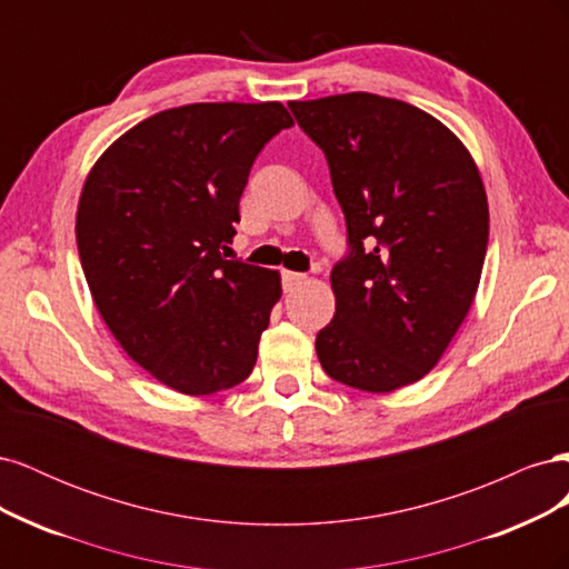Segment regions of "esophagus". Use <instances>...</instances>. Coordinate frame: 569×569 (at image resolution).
I'll list each match as a JSON object with an SVG mask.
<instances>
[{
    "mask_svg": "<svg viewBox=\"0 0 569 569\" xmlns=\"http://www.w3.org/2000/svg\"><path fill=\"white\" fill-rule=\"evenodd\" d=\"M306 280V274H301V272H291V270H282V287H284V291H291V289H297L301 282Z\"/></svg>",
    "mask_w": 569,
    "mask_h": 569,
    "instance_id": "esophagus-1",
    "label": "esophagus"
}]
</instances>
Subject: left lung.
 I'll return each instance as SVG.
<instances>
[{"mask_svg":"<svg viewBox=\"0 0 569 569\" xmlns=\"http://www.w3.org/2000/svg\"><path fill=\"white\" fill-rule=\"evenodd\" d=\"M347 218L337 311L316 337L332 380L372 393L432 370L475 301L489 242L479 170L435 116L370 92L289 101Z\"/></svg>","mask_w":569,"mask_h":569,"instance_id":"1","label":"left lung"}]
</instances>
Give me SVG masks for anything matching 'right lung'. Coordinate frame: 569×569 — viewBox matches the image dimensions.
Wrapping results in <instances>:
<instances>
[{
	"label": "right lung",
	"instance_id": "obj_1",
	"mask_svg": "<svg viewBox=\"0 0 569 569\" xmlns=\"http://www.w3.org/2000/svg\"><path fill=\"white\" fill-rule=\"evenodd\" d=\"M291 126L280 101L168 109L118 137L84 180L76 239L97 311L180 393L230 389L256 366L280 272L222 251L256 157Z\"/></svg>",
	"mask_w": 569,
	"mask_h": 569
}]
</instances>
